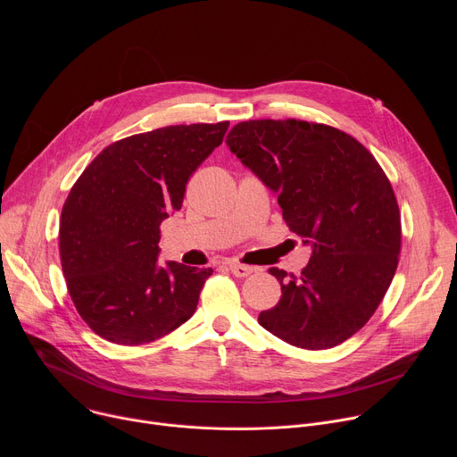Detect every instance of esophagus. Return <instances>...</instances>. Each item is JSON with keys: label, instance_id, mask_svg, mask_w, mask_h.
Here are the masks:
<instances>
[{"label": "esophagus", "instance_id": "esophagus-1", "mask_svg": "<svg viewBox=\"0 0 457 457\" xmlns=\"http://www.w3.org/2000/svg\"><path fill=\"white\" fill-rule=\"evenodd\" d=\"M229 271H231L235 277L244 278V277H249L251 273H254V268H253V266H244V264L233 262V264H229Z\"/></svg>", "mask_w": 457, "mask_h": 457}]
</instances>
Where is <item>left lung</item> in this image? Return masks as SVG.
<instances>
[{"label":"left lung","instance_id":"obj_1","mask_svg":"<svg viewBox=\"0 0 457 457\" xmlns=\"http://www.w3.org/2000/svg\"><path fill=\"white\" fill-rule=\"evenodd\" d=\"M226 145L278 193L286 224L312 245L298 277L270 270L282 296L258 323L300 349L340 345L374 314L398 268L402 220L385 171L353 136L300 119L238 122Z\"/></svg>","mask_w":457,"mask_h":457}]
</instances>
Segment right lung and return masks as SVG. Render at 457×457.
I'll return each instance as SVG.
<instances>
[{"label":"right lung","instance_id":"right-lung-1","mask_svg":"<svg viewBox=\"0 0 457 457\" xmlns=\"http://www.w3.org/2000/svg\"><path fill=\"white\" fill-rule=\"evenodd\" d=\"M228 120L157 128L106 146L64 201L59 254L71 298L88 328L119 345L162 338L189 320L213 270L157 266L161 222L222 145Z\"/></svg>","mask_w":457,"mask_h":457}]
</instances>
